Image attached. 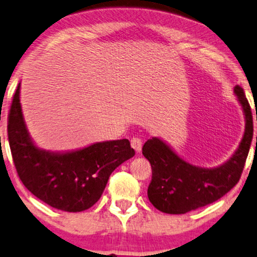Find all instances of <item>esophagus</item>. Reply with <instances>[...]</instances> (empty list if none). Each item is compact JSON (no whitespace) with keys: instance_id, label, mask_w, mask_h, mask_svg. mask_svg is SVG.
<instances>
[{"instance_id":"esophagus-1","label":"esophagus","mask_w":257,"mask_h":257,"mask_svg":"<svg viewBox=\"0 0 257 257\" xmlns=\"http://www.w3.org/2000/svg\"><path fill=\"white\" fill-rule=\"evenodd\" d=\"M131 145H132V147L135 149L136 153L141 152V149H142V140L141 139H140V138H133L131 140Z\"/></svg>"}]
</instances>
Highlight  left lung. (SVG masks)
<instances>
[{
	"label": "left lung",
	"mask_w": 257,
	"mask_h": 257,
	"mask_svg": "<svg viewBox=\"0 0 257 257\" xmlns=\"http://www.w3.org/2000/svg\"><path fill=\"white\" fill-rule=\"evenodd\" d=\"M235 93L245 115V132L238 149L222 166L201 168L190 165L158 138L144 145L142 154L152 166L147 193L149 201L158 210L172 215L190 212L218 200L238 183L251 145L254 124L244 91L236 85Z\"/></svg>",
	"instance_id": "1"
}]
</instances>
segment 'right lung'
I'll list each match as a JSON object with an SVG mask.
<instances>
[{
    "mask_svg": "<svg viewBox=\"0 0 257 257\" xmlns=\"http://www.w3.org/2000/svg\"><path fill=\"white\" fill-rule=\"evenodd\" d=\"M8 140L16 172L35 197L67 212H80L96 204L110 174L135 155L129 140L105 141L70 153L35 147L26 128L20 104V84L8 115Z\"/></svg>",
    "mask_w": 257,
    "mask_h": 257,
    "instance_id": "right-lung-1",
    "label": "right lung"
}]
</instances>
